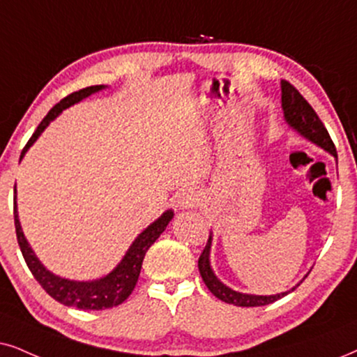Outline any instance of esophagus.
<instances>
[{"mask_svg": "<svg viewBox=\"0 0 357 357\" xmlns=\"http://www.w3.org/2000/svg\"><path fill=\"white\" fill-rule=\"evenodd\" d=\"M176 202H178L179 209H189V207L199 206L201 197H199V194H197V191H194V189H186V191H183L181 194H179Z\"/></svg>", "mask_w": 357, "mask_h": 357, "instance_id": "obj_1", "label": "esophagus"}]
</instances>
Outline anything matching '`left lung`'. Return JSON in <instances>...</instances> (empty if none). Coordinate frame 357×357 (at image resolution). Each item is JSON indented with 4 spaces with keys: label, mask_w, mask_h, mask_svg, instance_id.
<instances>
[{
    "label": "left lung",
    "mask_w": 357,
    "mask_h": 357,
    "mask_svg": "<svg viewBox=\"0 0 357 357\" xmlns=\"http://www.w3.org/2000/svg\"><path fill=\"white\" fill-rule=\"evenodd\" d=\"M282 108H283V115H285L287 123L290 125L293 130H296L301 137L310 139L311 143H314V145L323 148L324 151L331 153V155L337 160L336 146L335 143H333L331 137H329L326 126H324L323 121L319 120V116L317 115V112L313 110V107H311L298 90L293 87L290 82H287V80H282ZM211 243H212V234H209V238H207L204 250H202L199 261H197V267H199L201 277L204 280L206 287L209 288L212 295L218 296L219 300L225 301V303H231L236 306H264L280 300L282 296L288 295V293L293 291L300 285L298 283L296 287H293L290 291H283V293H278V295H268V296L249 295V293H241V291L232 290V288L224 285V283L215 277V273L212 272L211 260H209Z\"/></svg>",
    "instance_id": "8db88e82"
}]
</instances>
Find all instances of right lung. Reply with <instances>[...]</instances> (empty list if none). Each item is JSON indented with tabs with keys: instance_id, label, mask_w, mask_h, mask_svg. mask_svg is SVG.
I'll list each match as a JSON object with an SVG mask.
<instances>
[{
	"instance_id": "add662e5",
	"label": "right lung",
	"mask_w": 357,
	"mask_h": 357,
	"mask_svg": "<svg viewBox=\"0 0 357 357\" xmlns=\"http://www.w3.org/2000/svg\"><path fill=\"white\" fill-rule=\"evenodd\" d=\"M105 89V85H92V87H85L79 92L70 93L66 98H62L57 105H54L49 114L44 116L40 121L33 137L29 138V142L26 143L24 150L21 153V158L24 156V153L29 150L31 145L39 138V135L44 132V128L61 114L62 110L69 108L74 103L84 100L85 97L92 96V93L98 92V90ZM16 192V186H15ZM174 212L166 211L163 212L160 219H156L155 222L148 225L139 236L135 238L130 249L126 250L123 259L116 267L112 270L110 273L105 275L103 278L92 280V282H75V280H67L62 277H57L52 272L44 267L40 264L38 257L29 247L28 241H26L24 232H22L20 218H17V207H16V196H15V227H16V237L17 243H20V249L24 257L26 264L31 270V273L34 275V278L38 280L39 285L46 290V293L52 296L54 300L66 306H75L79 310H107L114 308L123 303V301L132 295L135 285H137L139 270H142L143 259L148 249L155 243V241L161 234L165 232L166 225L169 224V220L173 219Z\"/></svg>"
}]
</instances>
